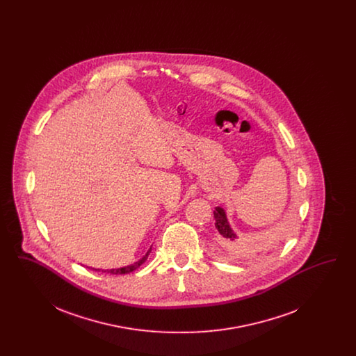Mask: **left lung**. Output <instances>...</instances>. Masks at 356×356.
Listing matches in <instances>:
<instances>
[{
	"label": "left lung",
	"mask_w": 356,
	"mask_h": 356,
	"mask_svg": "<svg viewBox=\"0 0 356 356\" xmlns=\"http://www.w3.org/2000/svg\"><path fill=\"white\" fill-rule=\"evenodd\" d=\"M215 218V227L220 234V244L228 251H235L237 248V235L231 228L229 222L227 220V215L221 207H216L213 211Z\"/></svg>",
	"instance_id": "left-lung-1"
}]
</instances>
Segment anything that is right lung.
I'll list each match as a JSON object with an SVG mask.
<instances>
[{"instance_id":"right-lung-1","label":"right lung","mask_w":356,"mask_h":356,"mask_svg":"<svg viewBox=\"0 0 356 356\" xmlns=\"http://www.w3.org/2000/svg\"><path fill=\"white\" fill-rule=\"evenodd\" d=\"M151 250L152 248H149V251L147 252V254H144L138 261H136L134 264H131V266H127V267H122V268H116V270H106V273H112V275H122V273H129V272H134L135 270H137L147 259H148V254L151 252ZM95 270V268H93ZM95 271H100V270H95Z\"/></svg>"}]
</instances>
